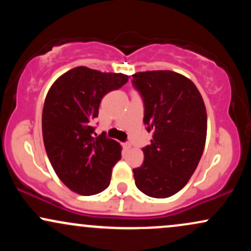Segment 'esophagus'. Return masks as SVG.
I'll list each match as a JSON object with an SVG mask.
<instances>
[{
  "label": "esophagus",
  "mask_w": 251,
  "mask_h": 251,
  "mask_svg": "<svg viewBox=\"0 0 251 251\" xmlns=\"http://www.w3.org/2000/svg\"><path fill=\"white\" fill-rule=\"evenodd\" d=\"M131 143H124V148H125V150H129V149H131Z\"/></svg>",
  "instance_id": "obj_1"
}]
</instances>
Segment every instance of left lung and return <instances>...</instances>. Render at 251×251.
Returning a JSON list of instances; mask_svg holds the SVG:
<instances>
[{"label": "left lung", "instance_id": "1", "mask_svg": "<svg viewBox=\"0 0 251 251\" xmlns=\"http://www.w3.org/2000/svg\"><path fill=\"white\" fill-rule=\"evenodd\" d=\"M132 85L142 97L146 129L153 133L143 149L145 160L133 169L135 185L150 197H170L185 186L203 154L205 105L195 83L176 72L135 73Z\"/></svg>", "mask_w": 251, "mask_h": 251}]
</instances>
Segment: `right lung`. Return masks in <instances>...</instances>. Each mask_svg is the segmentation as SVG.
Instances as JSON below:
<instances>
[{
	"label": "right lung",
	"instance_id": "add662e5",
	"mask_svg": "<svg viewBox=\"0 0 251 251\" xmlns=\"http://www.w3.org/2000/svg\"><path fill=\"white\" fill-rule=\"evenodd\" d=\"M128 81L125 74L73 68L53 83L42 111V135L57 177L82 196L108 188L112 168L122 158V148L106 133L96 137L93 120L101 99Z\"/></svg>",
	"mask_w": 251,
	"mask_h": 251
}]
</instances>
